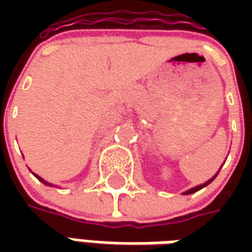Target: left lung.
Returning a JSON list of instances; mask_svg holds the SVG:
<instances>
[{
	"label": "left lung",
	"mask_w": 252,
	"mask_h": 252,
	"mask_svg": "<svg viewBox=\"0 0 252 252\" xmlns=\"http://www.w3.org/2000/svg\"><path fill=\"white\" fill-rule=\"evenodd\" d=\"M216 175H217V174H216ZM216 175H215V177H213V178H212V180H209V181H208V182H205V184H204V185L195 186V188H193V189H190V190H188V191H185V194H191V193H194V191H197V190L202 189V188H204V186L209 185V184H211L212 181H213V180H215V178H216Z\"/></svg>",
	"instance_id": "left-lung-1"
}]
</instances>
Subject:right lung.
<instances>
[{
  "instance_id": "right-lung-1",
  "label": "right lung",
  "mask_w": 252,
  "mask_h": 252,
  "mask_svg": "<svg viewBox=\"0 0 252 252\" xmlns=\"http://www.w3.org/2000/svg\"><path fill=\"white\" fill-rule=\"evenodd\" d=\"M36 175V174H35ZM36 178H37V180L39 181H41V182H43V184H46V185H50V184H48V182H46V181L43 180V178H40V177H39V175H36Z\"/></svg>"
}]
</instances>
